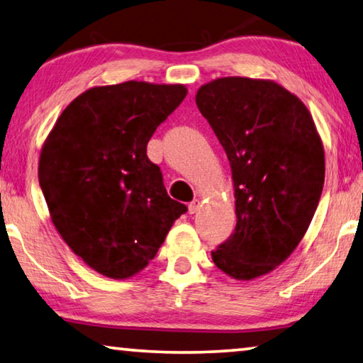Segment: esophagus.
<instances>
[{"instance_id":"1","label":"esophagus","mask_w":363,"mask_h":363,"mask_svg":"<svg viewBox=\"0 0 363 363\" xmlns=\"http://www.w3.org/2000/svg\"><path fill=\"white\" fill-rule=\"evenodd\" d=\"M199 210V200H192L191 203H189V213H191V215H194L195 211Z\"/></svg>"}]
</instances>
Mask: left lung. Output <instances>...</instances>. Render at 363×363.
<instances>
[{
  "instance_id": "1",
  "label": "left lung",
  "mask_w": 363,
  "mask_h": 363,
  "mask_svg": "<svg viewBox=\"0 0 363 363\" xmlns=\"http://www.w3.org/2000/svg\"><path fill=\"white\" fill-rule=\"evenodd\" d=\"M195 103L234 182L238 223L211 258L231 278L250 281L273 272L307 233L325 184L323 143L307 106L273 80H211Z\"/></svg>"
}]
</instances>
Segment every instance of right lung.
Listing matches in <instances>:
<instances>
[{
    "mask_svg": "<svg viewBox=\"0 0 363 363\" xmlns=\"http://www.w3.org/2000/svg\"><path fill=\"white\" fill-rule=\"evenodd\" d=\"M186 95L181 84L94 87L69 103L43 143L38 181L51 221L74 254L108 278L145 268L187 211L147 157L153 132Z\"/></svg>",
    "mask_w": 363,
    "mask_h": 363,
    "instance_id": "1",
    "label": "right lung"
}]
</instances>
